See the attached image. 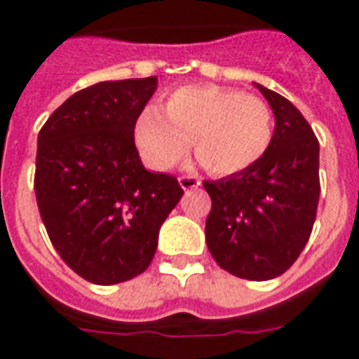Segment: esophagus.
I'll return each instance as SVG.
<instances>
[{"mask_svg":"<svg viewBox=\"0 0 359 359\" xmlns=\"http://www.w3.org/2000/svg\"><path fill=\"white\" fill-rule=\"evenodd\" d=\"M179 184L184 190H192V188L200 187V179H196V177H180Z\"/></svg>","mask_w":359,"mask_h":359,"instance_id":"obj_1","label":"esophagus"}]
</instances>
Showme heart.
Segmentation results:
<instances>
[{
  "instance_id": "1",
  "label": "heart",
  "mask_w": 359,
  "mask_h": 359,
  "mask_svg": "<svg viewBox=\"0 0 359 359\" xmlns=\"http://www.w3.org/2000/svg\"><path fill=\"white\" fill-rule=\"evenodd\" d=\"M134 140L146 163L171 169L194 142L203 169L229 177L250 169L273 140V113L256 95L221 86H187L169 95L165 111L149 105L134 126Z\"/></svg>"
}]
</instances>
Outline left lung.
<instances>
[{"label": "left lung", "instance_id": "1", "mask_svg": "<svg viewBox=\"0 0 359 359\" xmlns=\"http://www.w3.org/2000/svg\"><path fill=\"white\" fill-rule=\"evenodd\" d=\"M254 84L275 115L273 140L250 169L203 182L211 196L205 242L219 267L234 277L269 280L298 259L313 229L319 142L286 97Z\"/></svg>", "mask_w": 359, "mask_h": 359}]
</instances>
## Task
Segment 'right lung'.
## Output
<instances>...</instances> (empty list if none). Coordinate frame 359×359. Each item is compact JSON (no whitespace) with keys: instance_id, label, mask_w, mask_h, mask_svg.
<instances>
[{"instance_id":"add662e5","label":"right lung","mask_w":359,"mask_h":359,"mask_svg":"<svg viewBox=\"0 0 359 359\" xmlns=\"http://www.w3.org/2000/svg\"><path fill=\"white\" fill-rule=\"evenodd\" d=\"M157 76L97 82L73 94L38 134L34 190L57 254L94 285L148 269L167 215L184 194L172 175L148 171L134 126Z\"/></svg>"}]
</instances>
